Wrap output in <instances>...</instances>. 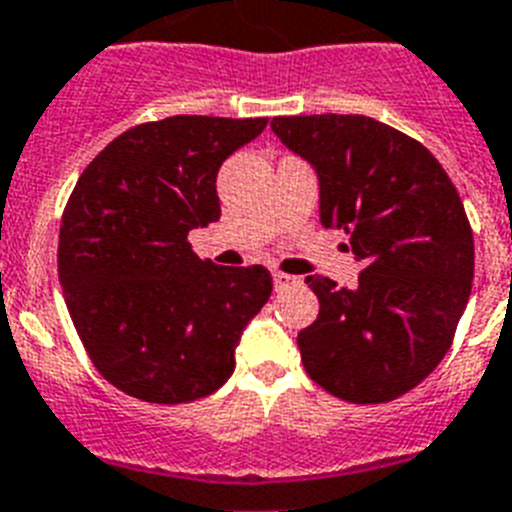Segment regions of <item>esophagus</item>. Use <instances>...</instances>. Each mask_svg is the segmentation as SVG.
Listing matches in <instances>:
<instances>
[{
    "label": "esophagus",
    "mask_w": 512,
    "mask_h": 512,
    "mask_svg": "<svg viewBox=\"0 0 512 512\" xmlns=\"http://www.w3.org/2000/svg\"><path fill=\"white\" fill-rule=\"evenodd\" d=\"M274 277V287H277V290H285V287H290V285H298V277H293V274H285V272H274L272 274Z\"/></svg>",
    "instance_id": "obj_1"
}]
</instances>
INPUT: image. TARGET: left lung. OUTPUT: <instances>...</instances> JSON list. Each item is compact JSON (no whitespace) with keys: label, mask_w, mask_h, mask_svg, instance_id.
<instances>
[{"label":"left lung","mask_w":512,"mask_h":512,"mask_svg":"<svg viewBox=\"0 0 512 512\" xmlns=\"http://www.w3.org/2000/svg\"><path fill=\"white\" fill-rule=\"evenodd\" d=\"M319 177V217L363 269L356 287L306 277L319 316L298 332L308 377L348 403H387L445 358L471 295L474 235L458 190L421 143L363 114L274 117Z\"/></svg>","instance_id":"left-lung-1"}]
</instances>
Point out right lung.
Segmentation results:
<instances>
[{"instance_id":"obj_1","label":"right lung","mask_w":512,"mask_h":512,"mask_svg":"<svg viewBox=\"0 0 512 512\" xmlns=\"http://www.w3.org/2000/svg\"><path fill=\"white\" fill-rule=\"evenodd\" d=\"M266 122L177 114L135 125L78 177L59 227V285L88 356L117 390L190 403L235 371L272 274L201 261L188 232L217 222L219 167Z\"/></svg>"}]
</instances>
